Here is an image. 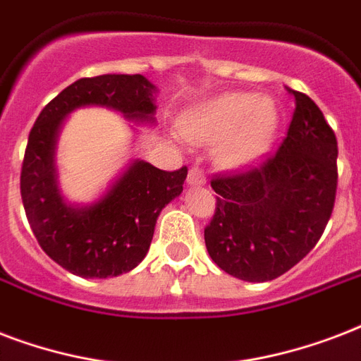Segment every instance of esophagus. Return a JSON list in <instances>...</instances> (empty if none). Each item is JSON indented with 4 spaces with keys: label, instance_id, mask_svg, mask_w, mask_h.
I'll list each match as a JSON object with an SVG mask.
<instances>
[{
    "label": "esophagus",
    "instance_id": "esophagus-1",
    "mask_svg": "<svg viewBox=\"0 0 361 361\" xmlns=\"http://www.w3.org/2000/svg\"><path fill=\"white\" fill-rule=\"evenodd\" d=\"M186 180H188L190 186H203L207 183V177L200 167H192L188 171V178Z\"/></svg>",
    "mask_w": 361,
    "mask_h": 361
}]
</instances>
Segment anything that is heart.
<instances>
[{
    "mask_svg": "<svg viewBox=\"0 0 361 361\" xmlns=\"http://www.w3.org/2000/svg\"><path fill=\"white\" fill-rule=\"evenodd\" d=\"M281 124V113L269 97L250 92H230L194 107L183 116L180 128L194 142H219L224 166L245 167L269 152Z\"/></svg>",
    "mask_w": 361,
    "mask_h": 361,
    "instance_id": "b5f03b06",
    "label": "heart"
}]
</instances>
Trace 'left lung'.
<instances>
[{
    "mask_svg": "<svg viewBox=\"0 0 361 361\" xmlns=\"http://www.w3.org/2000/svg\"><path fill=\"white\" fill-rule=\"evenodd\" d=\"M288 133L262 166L211 180L219 194L205 245L220 269L247 282L273 281L322 237L337 190V139L301 92Z\"/></svg>",
    "mask_w": 361,
    "mask_h": 361,
    "instance_id": "left-lung-1",
    "label": "left lung"
}]
</instances>
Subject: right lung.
Segmentation results:
<instances>
[{
  "label": "right lung",
  "mask_w": 361,
  "mask_h": 361,
  "mask_svg": "<svg viewBox=\"0 0 361 361\" xmlns=\"http://www.w3.org/2000/svg\"><path fill=\"white\" fill-rule=\"evenodd\" d=\"M156 86L142 75H99L61 90L35 120L22 161L20 194L39 245L56 264L85 279L128 273L147 256L161 209L180 195L188 169L161 171L131 161L90 205L61 195L56 142L61 124L80 107H107L135 124H154Z\"/></svg>",
  "instance_id": "1"
}]
</instances>
